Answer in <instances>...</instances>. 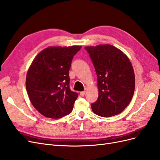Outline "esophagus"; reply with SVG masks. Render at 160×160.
<instances>
[{
    "instance_id": "obj_1",
    "label": "esophagus",
    "mask_w": 160,
    "mask_h": 160,
    "mask_svg": "<svg viewBox=\"0 0 160 160\" xmlns=\"http://www.w3.org/2000/svg\"><path fill=\"white\" fill-rule=\"evenodd\" d=\"M80 96H82V97H84V95H85V91H82V92H80Z\"/></svg>"
}]
</instances>
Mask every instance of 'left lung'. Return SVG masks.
Listing matches in <instances>:
<instances>
[{
  "label": "left lung",
  "instance_id": "left-lung-1",
  "mask_svg": "<svg viewBox=\"0 0 160 160\" xmlns=\"http://www.w3.org/2000/svg\"><path fill=\"white\" fill-rule=\"evenodd\" d=\"M97 76L99 97L91 103L92 112L109 118L120 113L132 100L134 72L129 59L110 44L86 47Z\"/></svg>",
  "mask_w": 160,
  "mask_h": 160
}]
</instances>
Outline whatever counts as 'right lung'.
<instances>
[{
    "mask_svg": "<svg viewBox=\"0 0 160 160\" xmlns=\"http://www.w3.org/2000/svg\"><path fill=\"white\" fill-rule=\"evenodd\" d=\"M81 46L44 49L28 69L26 87L32 104L44 116L58 119L72 112L78 94L69 87V71Z\"/></svg>",
    "mask_w": 160,
    "mask_h": 160,
    "instance_id": "1",
    "label": "right lung"
}]
</instances>
